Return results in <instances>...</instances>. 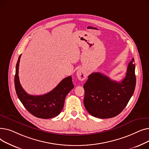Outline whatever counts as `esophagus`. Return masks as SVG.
I'll return each mask as SVG.
<instances>
[{"mask_svg": "<svg viewBox=\"0 0 149 149\" xmlns=\"http://www.w3.org/2000/svg\"><path fill=\"white\" fill-rule=\"evenodd\" d=\"M77 78L79 79V80H81V81H83L87 77V73L83 69H79L77 70Z\"/></svg>", "mask_w": 149, "mask_h": 149, "instance_id": "obj_1", "label": "esophagus"}]
</instances>
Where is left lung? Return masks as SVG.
<instances>
[{"label": "left lung", "instance_id": "left-lung-1", "mask_svg": "<svg viewBox=\"0 0 149 149\" xmlns=\"http://www.w3.org/2000/svg\"><path fill=\"white\" fill-rule=\"evenodd\" d=\"M134 61L133 58L128 65L126 75L121 82L112 80L100 72L88 76L83 86V102L92 116L111 118L120 114L127 106L136 86Z\"/></svg>", "mask_w": 149, "mask_h": 149}]
</instances>
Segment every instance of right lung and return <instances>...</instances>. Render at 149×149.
I'll return each instance as SVG.
<instances>
[{
  "label": "right lung",
  "instance_id": "obj_1",
  "mask_svg": "<svg viewBox=\"0 0 149 149\" xmlns=\"http://www.w3.org/2000/svg\"><path fill=\"white\" fill-rule=\"evenodd\" d=\"M21 54L19 57L14 77V85L17 97L26 110L39 118L48 119L58 115L63 108L68 93L74 86L71 76L63 79L51 92L42 95H31L23 89L19 81V66Z\"/></svg>",
  "mask_w": 149,
  "mask_h": 149
}]
</instances>
